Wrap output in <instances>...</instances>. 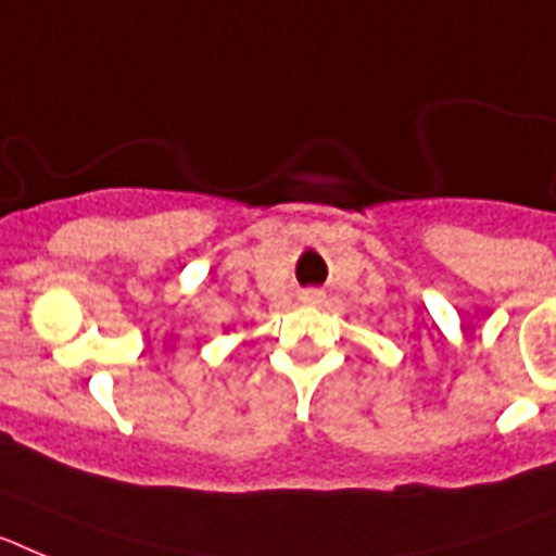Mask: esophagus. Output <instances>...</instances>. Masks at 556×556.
<instances>
[{
  "label": "esophagus",
  "mask_w": 556,
  "mask_h": 556,
  "mask_svg": "<svg viewBox=\"0 0 556 556\" xmlns=\"http://www.w3.org/2000/svg\"><path fill=\"white\" fill-rule=\"evenodd\" d=\"M303 303H320L323 301V292H317V289H306V292L301 294Z\"/></svg>",
  "instance_id": "1"
}]
</instances>
